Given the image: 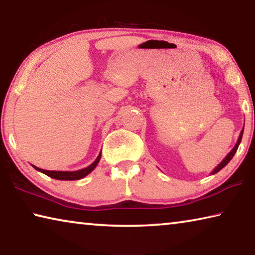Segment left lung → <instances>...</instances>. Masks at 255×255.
Masks as SVG:
<instances>
[{
	"label": "left lung",
	"mask_w": 255,
	"mask_h": 255,
	"mask_svg": "<svg viewBox=\"0 0 255 255\" xmlns=\"http://www.w3.org/2000/svg\"><path fill=\"white\" fill-rule=\"evenodd\" d=\"M243 131H244V128L242 129V131H241V133H240V136H239V139H237V141H236V144H235V146L234 147H233V149L231 150L230 153H228L226 156H225V158L223 159V161L218 164L217 166L215 167V169L211 171V174H216L217 173V172H219L221 171L223 167H225L228 163H230V161L231 159L233 158V156H234L235 155V153H236V150H237V148H239V146H240V144H241V140H242V136H243Z\"/></svg>",
	"instance_id": "left-lung-1"
}]
</instances>
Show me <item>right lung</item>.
I'll return each mask as SVG.
<instances>
[{
	"mask_svg": "<svg viewBox=\"0 0 255 255\" xmlns=\"http://www.w3.org/2000/svg\"><path fill=\"white\" fill-rule=\"evenodd\" d=\"M101 158V152L100 154L98 155V157L96 158V161H94L91 165L84 167V169H81V170H77V171H48V170H42L40 167H37L32 165L34 169L37 171L41 172V173H44L46 175L50 176V178L56 179V180H65V181H73V180H80L82 178H84L88 174L91 173V172L96 169V166L98 165L99 161H100Z\"/></svg>",
	"mask_w": 255,
	"mask_h": 255,
	"instance_id": "obj_1",
	"label": "right lung"
}]
</instances>
